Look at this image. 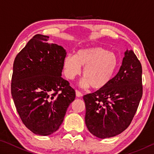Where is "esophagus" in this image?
<instances>
[{"label":"esophagus","mask_w":154,"mask_h":154,"mask_svg":"<svg viewBox=\"0 0 154 154\" xmlns=\"http://www.w3.org/2000/svg\"><path fill=\"white\" fill-rule=\"evenodd\" d=\"M75 92H76V96H77V97H82V95H83L79 91H78V90L75 91Z\"/></svg>","instance_id":"obj_1"}]
</instances>
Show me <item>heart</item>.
Listing matches in <instances>:
<instances>
[{
	"label": "heart",
	"mask_w": 154,
	"mask_h": 154,
	"mask_svg": "<svg viewBox=\"0 0 154 154\" xmlns=\"http://www.w3.org/2000/svg\"><path fill=\"white\" fill-rule=\"evenodd\" d=\"M82 66H85L83 86L102 90L110 84L118 73L119 59L116 53L100 47L81 49L75 56L69 54L64 57V73L69 79L79 75Z\"/></svg>",
	"instance_id": "b5f03b06"
}]
</instances>
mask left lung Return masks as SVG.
I'll list each match as a JSON object with an SVG mask.
<instances>
[{"mask_svg": "<svg viewBox=\"0 0 154 154\" xmlns=\"http://www.w3.org/2000/svg\"><path fill=\"white\" fill-rule=\"evenodd\" d=\"M142 95L141 64L133 51L126 50L110 84L83 96L88 130L100 139L122 133L131 123Z\"/></svg>", "mask_w": 154, "mask_h": 154, "instance_id": "1", "label": "left lung"}]
</instances>
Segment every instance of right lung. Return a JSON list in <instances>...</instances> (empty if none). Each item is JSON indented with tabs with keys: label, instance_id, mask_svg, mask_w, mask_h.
<instances>
[{
	"label": "right lung",
	"instance_id": "right-lung-1",
	"mask_svg": "<svg viewBox=\"0 0 154 154\" xmlns=\"http://www.w3.org/2000/svg\"><path fill=\"white\" fill-rule=\"evenodd\" d=\"M36 35L15 57L11 95L23 123L41 136L50 135L60 126L75 98L74 89L62 76L66 50Z\"/></svg>",
	"mask_w": 154,
	"mask_h": 154
}]
</instances>
